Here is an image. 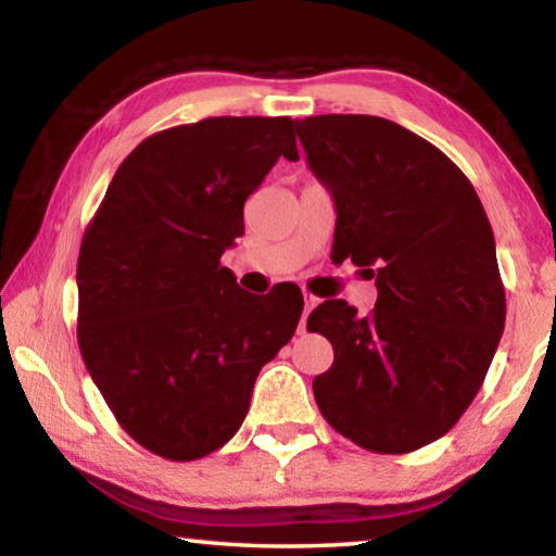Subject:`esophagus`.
<instances>
[{
  "mask_svg": "<svg viewBox=\"0 0 556 556\" xmlns=\"http://www.w3.org/2000/svg\"><path fill=\"white\" fill-rule=\"evenodd\" d=\"M316 304H318L316 296H306V299H304V316H301L296 333H306V318H308V314H312V308H314Z\"/></svg>",
  "mask_w": 556,
  "mask_h": 556,
  "instance_id": "1",
  "label": "esophagus"
}]
</instances>
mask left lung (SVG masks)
Masks as SVG:
<instances>
[{
  "mask_svg": "<svg viewBox=\"0 0 556 556\" xmlns=\"http://www.w3.org/2000/svg\"><path fill=\"white\" fill-rule=\"evenodd\" d=\"M296 135L333 193V257L368 267L378 285L368 316L343 299L308 316L333 345L316 404L353 444L409 454L456 425L501 343L493 228L466 174L397 122L318 115L299 119Z\"/></svg>",
  "mask_w": 556,
  "mask_h": 556,
  "instance_id": "obj_1",
  "label": "left lung"
}]
</instances>
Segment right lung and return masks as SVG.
Here are the masks:
<instances>
[{
	"label": "right lung",
	"instance_id": "obj_1",
	"mask_svg": "<svg viewBox=\"0 0 556 556\" xmlns=\"http://www.w3.org/2000/svg\"><path fill=\"white\" fill-rule=\"evenodd\" d=\"M291 117H208L147 137L119 164L78 255V345L119 427L195 460L235 437L262 365L294 336L301 294L257 299L220 255Z\"/></svg>",
	"mask_w": 556,
	"mask_h": 556
}]
</instances>
